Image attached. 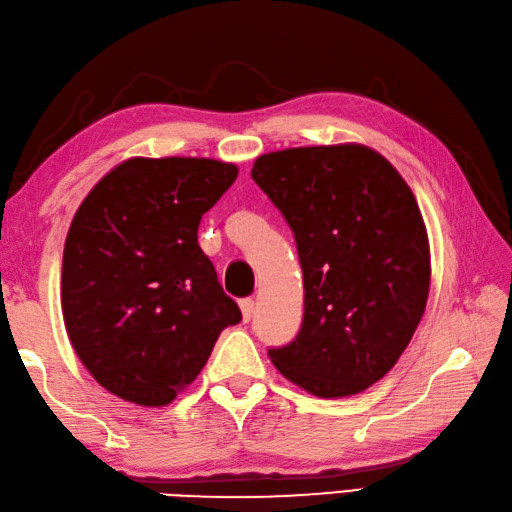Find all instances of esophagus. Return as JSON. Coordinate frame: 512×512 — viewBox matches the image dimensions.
I'll return each instance as SVG.
<instances>
[{
    "label": "esophagus",
    "instance_id": "esophagus-1",
    "mask_svg": "<svg viewBox=\"0 0 512 512\" xmlns=\"http://www.w3.org/2000/svg\"><path fill=\"white\" fill-rule=\"evenodd\" d=\"M254 305H256V302L252 298H243L241 300V311H243V320L245 322L254 316Z\"/></svg>",
    "mask_w": 512,
    "mask_h": 512
}]
</instances>
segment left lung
<instances>
[{
  "instance_id": "left-lung-1",
  "label": "left lung",
  "mask_w": 512,
  "mask_h": 512,
  "mask_svg": "<svg viewBox=\"0 0 512 512\" xmlns=\"http://www.w3.org/2000/svg\"><path fill=\"white\" fill-rule=\"evenodd\" d=\"M252 179L294 232L305 280L298 336L271 347V362L320 398L364 391L398 362L429 298V238L411 187L356 143L263 154Z\"/></svg>"
}]
</instances>
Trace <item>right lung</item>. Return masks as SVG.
<instances>
[{
    "mask_svg": "<svg viewBox=\"0 0 512 512\" xmlns=\"http://www.w3.org/2000/svg\"><path fill=\"white\" fill-rule=\"evenodd\" d=\"M236 176V165L214 159H128L72 218L61 267L68 338L121 400L170 404L221 331L243 320L196 236Z\"/></svg>",
    "mask_w": 512,
    "mask_h": 512,
    "instance_id": "obj_1",
    "label": "right lung"
}]
</instances>
